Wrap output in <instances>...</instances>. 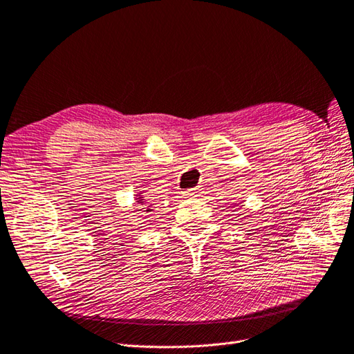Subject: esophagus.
<instances>
[{
    "mask_svg": "<svg viewBox=\"0 0 354 354\" xmlns=\"http://www.w3.org/2000/svg\"><path fill=\"white\" fill-rule=\"evenodd\" d=\"M184 195H185L187 198H189V197H198V195H200V189H198V188L187 189V191H184Z\"/></svg>",
    "mask_w": 354,
    "mask_h": 354,
    "instance_id": "esophagus-1",
    "label": "esophagus"
}]
</instances>
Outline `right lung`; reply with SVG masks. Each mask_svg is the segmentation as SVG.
<instances>
[{
  "label": "right lung",
  "mask_w": 354,
  "mask_h": 354,
  "mask_svg": "<svg viewBox=\"0 0 354 354\" xmlns=\"http://www.w3.org/2000/svg\"><path fill=\"white\" fill-rule=\"evenodd\" d=\"M136 203L140 205V208H141V210H144V212H151L153 210L151 204L146 205V201H144V197H142V192L141 191H140V194H137V201Z\"/></svg>",
  "instance_id": "1"
}]
</instances>
